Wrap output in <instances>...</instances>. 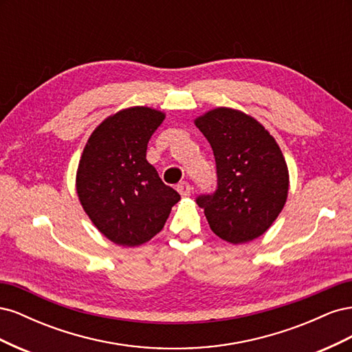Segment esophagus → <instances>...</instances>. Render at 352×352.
<instances>
[{
	"label": "esophagus",
	"mask_w": 352,
	"mask_h": 352,
	"mask_svg": "<svg viewBox=\"0 0 352 352\" xmlns=\"http://www.w3.org/2000/svg\"><path fill=\"white\" fill-rule=\"evenodd\" d=\"M177 192L182 197H188L190 195V185L188 182H180L177 185Z\"/></svg>",
	"instance_id": "34e87169"
}]
</instances>
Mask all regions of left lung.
Masks as SVG:
<instances>
[{
  "instance_id": "obj_1",
  "label": "left lung",
  "mask_w": 352,
  "mask_h": 352,
  "mask_svg": "<svg viewBox=\"0 0 352 352\" xmlns=\"http://www.w3.org/2000/svg\"><path fill=\"white\" fill-rule=\"evenodd\" d=\"M216 158L217 189L199 195L211 230L230 243L261 236L282 211L289 175L274 138L251 116L226 107L195 120Z\"/></svg>"
}]
</instances>
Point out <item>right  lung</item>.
<instances>
[{
	"label": "right lung",
	"mask_w": 352,
	"mask_h": 352,
	"mask_svg": "<svg viewBox=\"0 0 352 352\" xmlns=\"http://www.w3.org/2000/svg\"><path fill=\"white\" fill-rule=\"evenodd\" d=\"M164 113L131 107L110 116L88 140L76 175L85 212L111 242L138 247L163 229L180 199L146 162V146Z\"/></svg>",
	"instance_id": "1"
}]
</instances>
